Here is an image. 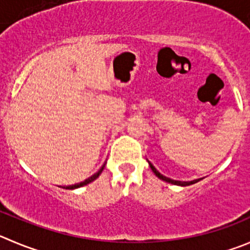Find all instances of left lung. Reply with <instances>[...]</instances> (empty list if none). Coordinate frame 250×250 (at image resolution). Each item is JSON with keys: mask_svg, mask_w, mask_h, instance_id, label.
Wrapping results in <instances>:
<instances>
[{"mask_svg": "<svg viewBox=\"0 0 250 250\" xmlns=\"http://www.w3.org/2000/svg\"><path fill=\"white\" fill-rule=\"evenodd\" d=\"M151 168H152V170H153V172L156 173V175H158V178H161V179H162V180H166V182H168V183H174V180L169 179V178H166V177H163V175H161V174H159V173H157V170L154 169L153 167H151ZM175 183H177V182H175ZM179 184H182V185H185V184H187V183H180V182H179Z\"/></svg>", "mask_w": 250, "mask_h": 250, "instance_id": "8db88e82", "label": "left lung"}]
</instances>
